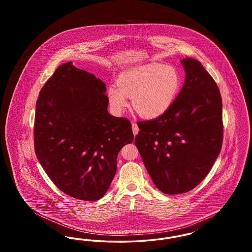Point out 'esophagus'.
Segmentation results:
<instances>
[{"label": "esophagus", "instance_id": "1", "mask_svg": "<svg viewBox=\"0 0 252 252\" xmlns=\"http://www.w3.org/2000/svg\"><path fill=\"white\" fill-rule=\"evenodd\" d=\"M132 131L133 134L136 136L139 132V127H138V125L136 123H132Z\"/></svg>", "mask_w": 252, "mask_h": 252}]
</instances>
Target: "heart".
Here are the masks:
<instances>
[{"instance_id":"b5f03b06","label":"heart","mask_w":252,"mask_h":252,"mask_svg":"<svg viewBox=\"0 0 252 252\" xmlns=\"http://www.w3.org/2000/svg\"><path fill=\"white\" fill-rule=\"evenodd\" d=\"M181 76L170 65L158 63L136 66L121 72L117 85L108 87V99L114 113L120 114L128 105L144 118L155 119L163 115L181 89Z\"/></svg>"}]
</instances>
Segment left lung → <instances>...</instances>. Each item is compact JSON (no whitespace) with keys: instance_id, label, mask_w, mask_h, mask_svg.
Returning a JSON list of instances; mask_svg holds the SVG:
<instances>
[{"instance_id":"1","label":"left lung","mask_w":252,"mask_h":252,"mask_svg":"<svg viewBox=\"0 0 252 252\" xmlns=\"http://www.w3.org/2000/svg\"><path fill=\"white\" fill-rule=\"evenodd\" d=\"M185 80L167 111L138 122L135 145L157 188L180 194L196 187L222 147V99L214 78L198 60H181Z\"/></svg>"}]
</instances>
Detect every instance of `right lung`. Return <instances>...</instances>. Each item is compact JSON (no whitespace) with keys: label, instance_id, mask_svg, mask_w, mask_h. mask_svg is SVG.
<instances>
[{"label":"right lung","instance_id":"right-lung-1","mask_svg":"<svg viewBox=\"0 0 252 252\" xmlns=\"http://www.w3.org/2000/svg\"><path fill=\"white\" fill-rule=\"evenodd\" d=\"M106 84L66 62L42 87L36 105V158L62 192L86 201L102 198L122 147L133 142L131 124L108 113Z\"/></svg>","mask_w":252,"mask_h":252}]
</instances>
